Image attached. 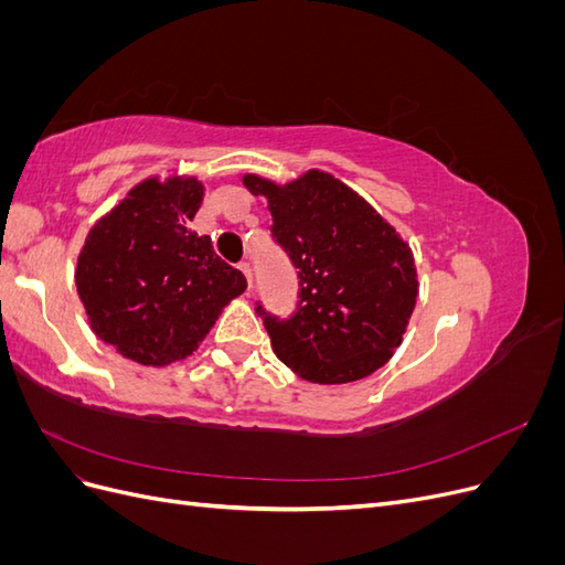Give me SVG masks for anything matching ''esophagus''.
<instances>
[{"mask_svg":"<svg viewBox=\"0 0 565 565\" xmlns=\"http://www.w3.org/2000/svg\"><path fill=\"white\" fill-rule=\"evenodd\" d=\"M237 268H241V273H243V276H245V280H247V287H252V266H249L247 262H243V264L237 266Z\"/></svg>","mask_w":565,"mask_h":565,"instance_id":"obj_1","label":"esophagus"}]
</instances>
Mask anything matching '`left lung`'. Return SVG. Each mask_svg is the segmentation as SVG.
Returning a JSON list of instances; mask_svg holds the SVG:
<instances>
[{"instance_id":"left-lung-1","label":"left lung","mask_w":565,"mask_h":565,"mask_svg":"<svg viewBox=\"0 0 565 565\" xmlns=\"http://www.w3.org/2000/svg\"><path fill=\"white\" fill-rule=\"evenodd\" d=\"M268 200L273 241L299 270L289 318L256 303L280 361L313 384L370 377L401 347L417 303L413 252L391 224L347 183L311 169L285 185L243 179Z\"/></svg>"}]
</instances>
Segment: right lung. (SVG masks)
Segmentation results:
<instances>
[{"mask_svg":"<svg viewBox=\"0 0 565 565\" xmlns=\"http://www.w3.org/2000/svg\"><path fill=\"white\" fill-rule=\"evenodd\" d=\"M195 177L146 179L89 231L75 285L92 330L129 361L191 355L247 280L210 235L188 228L202 204Z\"/></svg>","mask_w":565,"mask_h":565,"instance_id":"obj_1","label":"right lung"}]
</instances>
